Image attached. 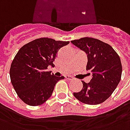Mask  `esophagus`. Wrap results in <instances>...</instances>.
I'll list each match as a JSON object with an SVG mask.
<instances>
[{
    "mask_svg": "<svg viewBox=\"0 0 130 130\" xmlns=\"http://www.w3.org/2000/svg\"><path fill=\"white\" fill-rule=\"evenodd\" d=\"M65 78H66V79H68V80H72V79H73L71 76H69V75H67V76L65 77Z\"/></svg>",
    "mask_w": 130,
    "mask_h": 130,
    "instance_id": "1",
    "label": "esophagus"
}]
</instances>
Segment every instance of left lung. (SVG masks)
<instances>
[{
	"label": "left lung",
	"mask_w": 130,
	"mask_h": 130,
	"mask_svg": "<svg viewBox=\"0 0 130 130\" xmlns=\"http://www.w3.org/2000/svg\"><path fill=\"white\" fill-rule=\"evenodd\" d=\"M71 42L87 54V70L92 73L91 81H82V90L73 93V95L87 105L105 102L121 81L122 65L119 56L111 45L96 39L85 37Z\"/></svg>",
	"instance_id": "left-lung-1"
}]
</instances>
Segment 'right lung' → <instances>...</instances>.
<instances>
[{
  "instance_id": "add662e5",
  "label": "right lung",
  "mask_w": 130,
  "mask_h": 130,
  "mask_svg": "<svg viewBox=\"0 0 130 130\" xmlns=\"http://www.w3.org/2000/svg\"><path fill=\"white\" fill-rule=\"evenodd\" d=\"M69 41L40 38L20 48L9 71L17 95L30 106L42 105L51 97L56 83L64 77L51 75L46 69L53 66L58 51Z\"/></svg>"
}]
</instances>
